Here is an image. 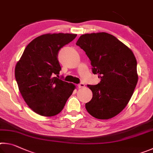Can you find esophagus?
Wrapping results in <instances>:
<instances>
[{"label":"esophagus","instance_id":"obj_1","mask_svg":"<svg viewBox=\"0 0 153 153\" xmlns=\"http://www.w3.org/2000/svg\"><path fill=\"white\" fill-rule=\"evenodd\" d=\"M78 87L79 89H81V88H84L85 87V84L84 83H80L78 85Z\"/></svg>","mask_w":153,"mask_h":153}]
</instances>
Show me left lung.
Here are the masks:
<instances>
[{
  "label": "left lung",
  "instance_id": "8db88e82",
  "mask_svg": "<svg viewBox=\"0 0 153 153\" xmlns=\"http://www.w3.org/2000/svg\"><path fill=\"white\" fill-rule=\"evenodd\" d=\"M76 44L90 59L93 73L101 78L97 85H88L93 97L85 108L97 119L112 118L126 108L137 85L135 56L127 45L105 32L82 35Z\"/></svg>",
  "mask_w": 153,
  "mask_h": 153
}]
</instances>
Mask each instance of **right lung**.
<instances>
[{
  "mask_svg": "<svg viewBox=\"0 0 153 153\" xmlns=\"http://www.w3.org/2000/svg\"><path fill=\"white\" fill-rule=\"evenodd\" d=\"M76 34L46 33L27 45L15 69L19 90L29 108L51 117L62 110L76 86L58 79V54Z\"/></svg>",
  "mask_w": 153,
  "mask_h": 153,
  "instance_id": "obj_1",
  "label": "right lung"
}]
</instances>
